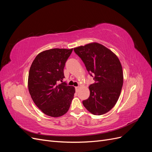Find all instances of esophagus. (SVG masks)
Masks as SVG:
<instances>
[{"mask_svg": "<svg viewBox=\"0 0 152 152\" xmlns=\"http://www.w3.org/2000/svg\"><path fill=\"white\" fill-rule=\"evenodd\" d=\"M79 89H80V87H79V86L75 87V90H76V91H77V92H78V91L79 90Z\"/></svg>", "mask_w": 152, "mask_h": 152, "instance_id": "obj_1", "label": "esophagus"}]
</instances>
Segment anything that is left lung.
<instances>
[{"instance_id":"8db88e82","label":"left lung","mask_w":152,"mask_h":152,"mask_svg":"<svg viewBox=\"0 0 152 152\" xmlns=\"http://www.w3.org/2000/svg\"><path fill=\"white\" fill-rule=\"evenodd\" d=\"M85 64L95 83L89 86L90 96L82 102L84 107L95 115L109 112L120 96L123 86L122 67L117 55L97 42L74 48Z\"/></svg>"}]
</instances>
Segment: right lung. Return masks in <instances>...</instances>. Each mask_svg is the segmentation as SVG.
I'll list each match as a JSON object with an SVG mask.
<instances>
[{
	"label": "right lung",
	"mask_w": 152,
	"mask_h": 152,
	"mask_svg": "<svg viewBox=\"0 0 152 152\" xmlns=\"http://www.w3.org/2000/svg\"><path fill=\"white\" fill-rule=\"evenodd\" d=\"M73 49H50L40 53L30 68L28 87L32 100L48 116L59 117L70 108L75 87L63 82V69ZM61 81L60 85L58 82Z\"/></svg>",
	"instance_id": "add662e5"
}]
</instances>
